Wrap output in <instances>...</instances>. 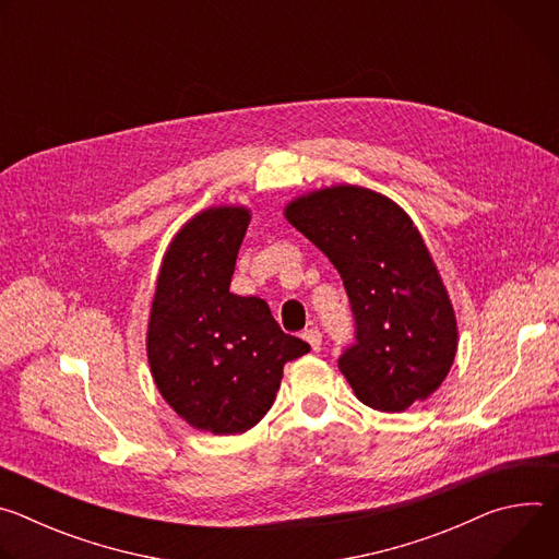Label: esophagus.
I'll return each instance as SVG.
<instances>
[{"label": "esophagus", "instance_id": "1", "mask_svg": "<svg viewBox=\"0 0 559 559\" xmlns=\"http://www.w3.org/2000/svg\"><path fill=\"white\" fill-rule=\"evenodd\" d=\"M302 341H307V343H309V347H311L313 352H321L323 334H321V330H318V328H309V330H305V332H302Z\"/></svg>", "mask_w": 559, "mask_h": 559}]
</instances>
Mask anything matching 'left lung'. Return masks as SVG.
<instances>
[{"label": "left lung", "mask_w": 559, "mask_h": 559, "mask_svg": "<svg viewBox=\"0 0 559 559\" xmlns=\"http://www.w3.org/2000/svg\"><path fill=\"white\" fill-rule=\"evenodd\" d=\"M285 218L338 270L356 343L338 367L360 403L401 414L429 397L457 352L453 305L409 214L358 186L294 199Z\"/></svg>", "instance_id": "left-lung-1"}]
</instances>
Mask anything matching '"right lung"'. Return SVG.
Instances as JSON below:
<instances>
[{
    "label": "right lung",
    "instance_id": "add662e5",
    "mask_svg": "<svg viewBox=\"0 0 559 559\" xmlns=\"http://www.w3.org/2000/svg\"><path fill=\"white\" fill-rule=\"evenodd\" d=\"M250 210L210 207L164 257L147 323V362L164 401L194 429L243 433L272 407L285 362L309 345L285 334L263 298L229 292Z\"/></svg>",
    "mask_w": 559,
    "mask_h": 559
}]
</instances>
